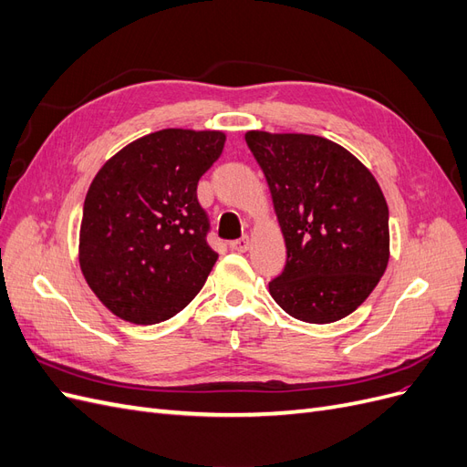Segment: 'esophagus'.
<instances>
[{
	"label": "esophagus",
	"instance_id": "1",
	"mask_svg": "<svg viewBox=\"0 0 467 467\" xmlns=\"http://www.w3.org/2000/svg\"><path fill=\"white\" fill-rule=\"evenodd\" d=\"M230 247H232V251L245 253V251L249 249V237H247V235H244V237L235 239V242H232V244H230Z\"/></svg>",
	"mask_w": 467,
	"mask_h": 467
}]
</instances>
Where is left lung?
Instances as JSON below:
<instances>
[{
  "instance_id": "8db88e82",
  "label": "left lung",
  "mask_w": 467,
  "mask_h": 467,
  "mask_svg": "<svg viewBox=\"0 0 467 467\" xmlns=\"http://www.w3.org/2000/svg\"><path fill=\"white\" fill-rule=\"evenodd\" d=\"M286 244L268 282L292 317L333 323L368 298L389 259V212L372 173L345 148L309 134L251 130Z\"/></svg>"
}]
</instances>
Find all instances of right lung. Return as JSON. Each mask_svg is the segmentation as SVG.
<instances>
[{
	"mask_svg": "<svg viewBox=\"0 0 467 467\" xmlns=\"http://www.w3.org/2000/svg\"><path fill=\"white\" fill-rule=\"evenodd\" d=\"M216 130L167 129L110 158L83 204L79 265L112 314L138 325L187 307L214 266L199 179L223 150Z\"/></svg>",
	"mask_w": 467,
	"mask_h": 467,
	"instance_id": "obj_1",
	"label": "right lung"
}]
</instances>
